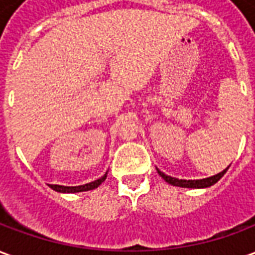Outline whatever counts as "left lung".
<instances>
[{
	"label": "left lung",
	"mask_w": 255,
	"mask_h": 255,
	"mask_svg": "<svg viewBox=\"0 0 255 255\" xmlns=\"http://www.w3.org/2000/svg\"><path fill=\"white\" fill-rule=\"evenodd\" d=\"M230 168V166H228ZM228 168H225L224 171L220 172L217 175H214V176L206 177V179H199V180H183V179H176V177H171L165 175L164 172H161L160 169H157L158 172V175H160L166 183H169L172 186H177V187H184V188H206L210 187V186H213L216 183L219 182L221 177L224 176V173L228 171Z\"/></svg>",
	"instance_id": "obj_1"
}]
</instances>
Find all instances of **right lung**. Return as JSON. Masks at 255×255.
<instances>
[{"instance_id": "1", "label": "right lung", "mask_w": 255, "mask_h": 255, "mask_svg": "<svg viewBox=\"0 0 255 255\" xmlns=\"http://www.w3.org/2000/svg\"><path fill=\"white\" fill-rule=\"evenodd\" d=\"M106 175H108V172H106L105 175L100 179H97L94 182L87 183V184H83V186H75V187H71V186H58V184H50V188H53L54 191L57 192H68V194H71V192H82V191H89V190H94L100 186L101 183L105 182Z\"/></svg>"}]
</instances>
